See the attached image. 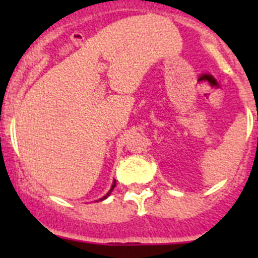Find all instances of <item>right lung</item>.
<instances>
[{"label":"right lung","mask_w":258,"mask_h":258,"mask_svg":"<svg viewBox=\"0 0 258 258\" xmlns=\"http://www.w3.org/2000/svg\"><path fill=\"white\" fill-rule=\"evenodd\" d=\"M115 186H116V181H113V184H112V187H111V190H109V191H108V192H107V194H106V195H104V197H103V198H102V199H101V200H104V199H107V198H108V197H109V194H111V191H112V190H113V187H115Z\"/></svg>","instance_id":"obj_1"}]
</instances>
